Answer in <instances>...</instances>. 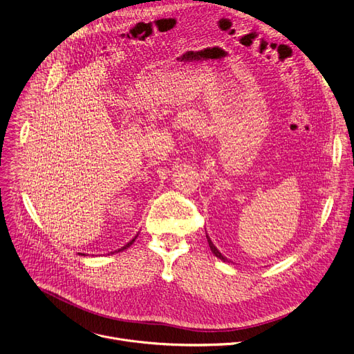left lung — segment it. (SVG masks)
<instances>
[{"instance_id": "obj_1", "label": "left lung", "mask_w": 354, "mask_h": 354, "mask_svg": "<svg viewBox=\"0 0 354 354\" xmlns=\"http://www.w3.org/2000/svg\"><path fill=\"white\" fill-rule=\"evenodd\" d=\"M207 239H208V243H209V248H211L212 253H214V254H215L218 259H221V260H223V261H227V259H226L225 256H222V254H221V252H219V250H218V249L214 246V243L211 242V239H209L208 236H207Z\"/></svg>"}]
</instances>
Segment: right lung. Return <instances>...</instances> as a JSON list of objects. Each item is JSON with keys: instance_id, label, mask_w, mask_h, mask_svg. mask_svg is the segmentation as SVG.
Masks as SVG:
<instances>
[{"instance_id": "obj_1", "label": "right lung", "mask_w": 354, "mask_h": 354, "mask_svg": "<svg viewBox=\"0 0 354 354\" xmlns=\"http://www.w3.org/2000/svg\"><path fill=\"white\" fill-rule=\"evenodd\" d=\"M135 239H136V236H135V238H133V239H132V241H129V242H128V243H127V245H125V246H122V248H121V249H118V252H121V250H125V249H127V248H129V246H131V245H132V243H133V242H135Z\"/></svg>"}]
</instances>
